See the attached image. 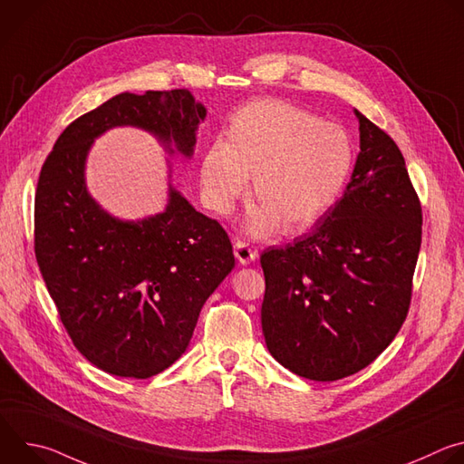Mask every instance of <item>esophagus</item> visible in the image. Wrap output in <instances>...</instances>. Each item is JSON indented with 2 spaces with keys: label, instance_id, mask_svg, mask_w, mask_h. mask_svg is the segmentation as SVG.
Listing matches in <instances>:
<instances>
[{
  "label": "esophagus",
  "instance_id": "obj_1",
  "mask_svg": "<svg viewBox=\"0 0 464 464\" xmlns=\"http://www.w3.org/2000/svg\"><path fill=\"white\" fill-rule=\"evenodd\" d=\"M233 249H235V256L238 258L240 264H249V262H253V260L256 258V255H258L255 249L249 247V244H246V242H242V240H238Z\"/></svg>",
  "mask_w": 464,
  "mask_h": 464
}]
</instances>
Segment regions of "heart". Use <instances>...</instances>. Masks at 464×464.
<instances>
[{
	"label": "heart",
	"mask_w": 464,
	"mask_h": 464,
	"mask_svg": "<svg viewBox=\"0 0 464 464\" xmlns=\"http://www.w3.org/2000/svg\"><path fill=\"white\" fill-rule=\"evenodd\" d=\"M353 167L347 131L283 99H256L240 108L202 161L211 208L226 215L253 176L246 229L294 233L317 220L340 196Z\"/></svg>",
	"instance_id": "heart-1"
}]
</instances>
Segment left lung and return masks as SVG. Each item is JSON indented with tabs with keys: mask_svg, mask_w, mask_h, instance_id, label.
<instances>
[{
	"mask_svg": "<svg viewBox=\"0 0 464 464\" xmlns=\"http://www.w3.org/2000/svg\"><path fill=\"white\" fill-rule=\"evenodd\" d=\"M356 117L360 154L343 196L310 233L260 255L266 347L315 382L362 371L399 334L422 242V208L401 149Z\"/></svg>",
	"mask_w": 464,
	"mask_h": 464,
	"instance_id": "left-lung-1",
	"label": "left lung"
}]
</instances>
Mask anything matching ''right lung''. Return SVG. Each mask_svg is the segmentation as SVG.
<instances>
[{
  "instance_id": "right-lung-1",
  "label": "right lung",
  "mask_w": 464,
  "mask_h": 464,
  "mask_svg": "<svg viewBox=\"0 0 464 464\" xmlns=\"http://www.w3.org/2000/svg\"><path fill=\"white\" fill-rule=\"evenodd\" d=\"M204 119L187 90L119 93L65 128L40 170L36 262L73 345L104 372L141 380L170 367L235 256L226 229L172 185L156 217L122 222L104 213L86 188L88 150L128 124L188 158Z\"/></svg>"
}]
</instances>
